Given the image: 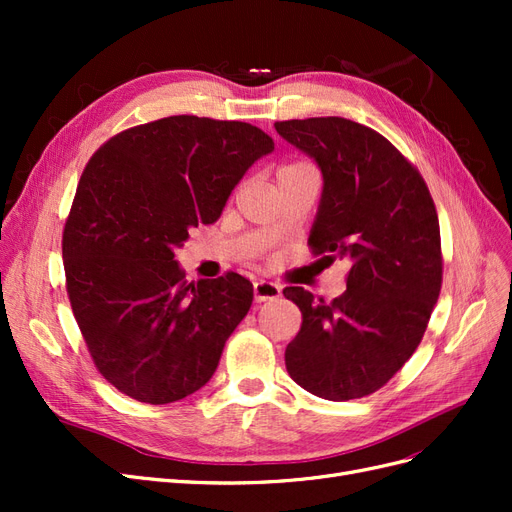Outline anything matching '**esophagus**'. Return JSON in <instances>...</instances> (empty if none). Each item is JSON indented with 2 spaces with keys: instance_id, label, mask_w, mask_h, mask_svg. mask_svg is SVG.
<instances>
[{
  "instance_id": "34e87169",
  "label": "esophagus",
  "mask_w": 512,
  "mask_h": 512,
  "mask_svg": "<svg viewBox=\"0 0 512 512\" xmlns=\"http://www.w3.org/2000/svg\"><path fill=\"white\" fill-rule=\"evenodd\" d=\"M280 292H282L280 286L273 284V282H267V280H260V282L254 284V299H256V303L273 301V299L280 297Z\"/></svg>"
}]
</instances>
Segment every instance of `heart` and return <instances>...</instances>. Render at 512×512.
Listing matches in <instances>:
<instances>
[{
    "label": "heart",
    "instance_id": "b5f03b06",
    "mask_svg": "<svg viewBox=\"0 0 512 512\" xmlns=\"http://www.w3.org/2000/svg\"><path fill=\"white\" fill-rule=\"evenodd\" d=\"M309 164H303V162H292V164H286L280 168V173H290V170H299V168H307Z\"/></svg>",
    "mask_w": 512,
    "mask_h": 512
}]
</instances>
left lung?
Segmentation results:
<instances>
[{
  "instance_id": "8db88e82",
  "label": "left lung",
  "mask_w": 512,
  "mask_h": 512,
  "mask_svg": "<svg viewBox=\"0 0 512 512\" xmlns=\"http://www.w3.org/2000/svg\"><path fill=\"white\" fill-rule=\"evenodd\" d=\"M312 156L324 179L309 235L314 256L350 262L346 292L331 303L301 286L286 369L305 391L348 401L376 393L425 335L442 288L438 211L418 168L382 134L344 117L275 121Z\"/></svg>"
}]
</instances>
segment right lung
Returning <instances> with one entry per match:
<instances>
[{
	"instance_id": "1",
	"label": "right lung",
	"mask_w": 512,
	"mask_h": 512,
	"mask_svg": "<svg viewBox=\"0 0 512 512\" xmlns=\"http://www.w3.org/2000/svg\"><path fill=\"white\" fill-rule=\"evenodd\" d=\"M273 149L252 123L173 115L87 162L61 239L66 290L96 369L123 395L170 404L213 376L254 288L232 271L188 282L175 250Z\"/></svg>"
}]
</instances>
